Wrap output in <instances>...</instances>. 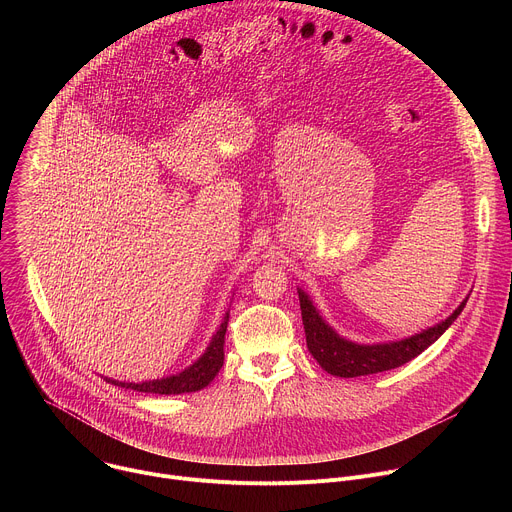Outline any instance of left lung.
Segmentation results:
<instances>
[{
    "mask_svg": "<svg viewBox=\"0 0 512 512\" xmlns=\"http://www.w3.org/2000/svg\"><path fill=\"white\" fill-rule=\"evenodd\" d=\"M300 294V308H302V322L306 330V342L312 356L320 362V367L334 375V377H364L375 375L383 371H391L401 367V364L409 362L417 354H421L427 346H431L437 338H440L454 320L462 314L468 300H464L456 312L446 318L444 322L435 324L415 336L397 340V342H385V344H356L342 336H338L318 314L312 300L306 296V291L298 289Z\"/></svg>",
    "mask_w": 512,
    "mask_h": 512,
    "instance_id": "left-lung-1",
    "label": "left lung"
}]
</instances>
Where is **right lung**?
<instances>
[{"mask_svg":"<svg viewBox=\"0 0 512 512\" xmlns=\"http://www.w3.org/2000/svg\"><path fill=\"white\" fill-rule=\"evenodd\" d=\"M227 324H229V314L225 316V322L221 324V328H218L216 334L212 336L204 354L178 375L156 379V381H145V383H119L113 379H107V381L125 389H133L139 393H156V395H182V393L200 391L218 375V371L223 367Z\"/></svg>","mask_w":512,"mask_h":512,"instance_id":"1","label":"right lung"}]
</instances>
